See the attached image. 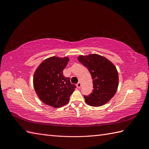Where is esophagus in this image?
<instances>
[{
  "label": "esophagus",
  "mask_w": 149,
  "mask_h": 149,
  "mask_svg": "<svg viewBox=\"0 0 149 149\" xmlns=\"http://www.w3.org/2000/svg\"><path fill=\"white\" fill-rule=\"evenodd\" d=\"M81 86V83L80 82H79V83L76 84V87H77L78 88H80Z\"/></svg>",
  "instance_id": "34e87169"
}]
</instances>
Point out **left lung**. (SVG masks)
Masks as SVG:
<instances>
[{
  "label": "left lung",
  "instance_id": "left-lung-1",
  "mask_svg": "<svg viewBox=\"0 0 149 149\" xmlns=\"http://www.w3.org/2000/svg\"><path fill=\"white\" fill-rule=\"evenodd\" d=\"M78 60L88 69L93 79V88L89 96H84L88 105L100 107L109 102L114 96L119 85L116 67L106 58L97 54L80 55Z\"/></svg>",
  "mask_w": 149,
  "mask_h": 149
}]
</instances>
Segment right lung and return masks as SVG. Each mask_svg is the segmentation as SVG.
Masks as SVG:
<instances>
[{
    "instance_id": "1",
    "label": "right lung",
    "mask_w": 149,
    "mask_h": 149,
    "mask_svg": "<svg viewBox=\"0 0 149 149\" xmlns=\"http://www.w3.org/2000/svg\"><path fill=\"white\" fill-rule=\"evenodd\" d=\"M69 60L68 57H49L36 69L33 80L34 89L40 100L45 104L58 108L68 103L76 88L70 78L63 74Z\"/></svg>"
}]
</instances>
